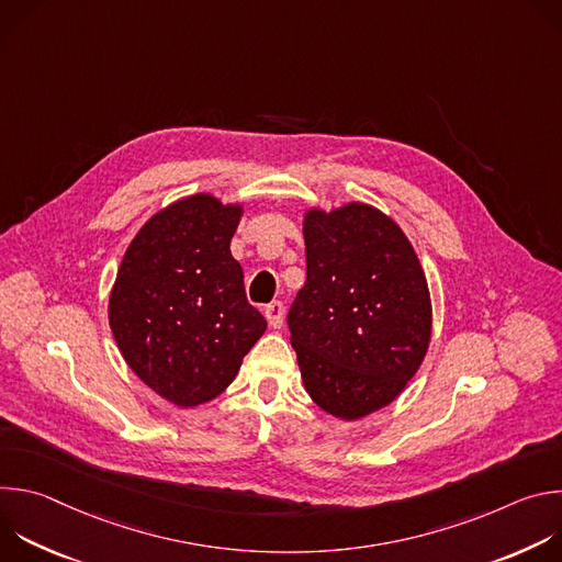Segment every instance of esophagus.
I'll return each mask as SVG.
<instances>
[{
    "label": "esophagus",
    "instance_id": "34e87169",
    "mask_svg": "<svg viewBox=\"0 0 562 562\" xmlns=\"http://www.w3.org/2000/svg\"><path fill=\"white\" fill-rule=\"evenodd\" d=\"M265 315H267L269 325H271L273 329H280L282 323H284V304H282L280 300L269 302V304L265 306Z\"/></svg>",
    "mask_w": 562,
    "mask_h": 562
}]
</instances>
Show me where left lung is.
Here are the masks:
<instances>
[{
	"mask_svg": "<svg viewBox=\"0 0 562 562\" xmlns=\"http://www.w3.org/2000/svg\"><path fill=\"white\" fill-rule=\"evenodd\" d=\"M306 282L286 323L313 403L340 420L364 418L400 395L431 340L420 260L389 215L351 202L304 213Z\"/></svg>",
	"mask_w": 562,
	"mask_h": 562,
	"instance_id": "obj_1",
	"label": "left lung"
}]
</instances>
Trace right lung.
Here are the masks:
<instances>
[{
    "label": "right lung",
    "mask_w": 562,
    "mask_h": 562,
    "mask_svg": "<svg viewBox=\"0 0 562 562\" xmlns=\"http://www.w3.org/2000/svg\"><path fill=\"white\" fill-rule=\"evenodd\" d=\"M243 204L209 193L157 211L133 237L109 297L113 338L133 373L176 407L217 397L267 331L231 256Z\"/></svg>",
    "instance_id": "1"
}]
</instances>
